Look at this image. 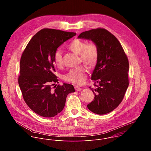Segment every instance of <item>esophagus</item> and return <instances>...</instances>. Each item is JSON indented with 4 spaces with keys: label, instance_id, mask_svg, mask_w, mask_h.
Returning <instances> with one entry per match:
<instances>
[{
    "label": "esophagus",
    "instance_id": "34e87169",
    "mask_svg": "<svg viewBox=\"0 0 151 151\" xmlns=\"http://www.w3.org/2000/svg\"><path fill=\"white\" fill-rule=\"evenodd\" d=\"M75 88L76 91H81V90H82V88H81V87H79V86H78V85H76V86H75Z\"/></svg>",
    "mask_w": 151,
    "mask_h": 151
}]
</instances>
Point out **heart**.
Returning a JSON list of instances; mask_svg holds the SVG:
<instances>
[{"label":"heart","mask_w":151,"mask_h":151,"mask_svg":"<svg viewBox=\"0 0 151 151\" xmlns=\"http://www.w3.org/2000/svg\"><path fill=\"white\" fill-rule=\"evenodd\" d=\"M68 48L75 54L80 55L82 61L88 66L95 65L98 60L99 50L94 43L87 44L85 41L76 39L71 42L68 45ZM54 61L57 67L60 68L63 66V56L60 50H57L54 52ZM87 70L83 66H81L71 69L64 76V79L68 82L80 85L85 82Z\"/></svg>","instance_id":"1"}]
</instances>
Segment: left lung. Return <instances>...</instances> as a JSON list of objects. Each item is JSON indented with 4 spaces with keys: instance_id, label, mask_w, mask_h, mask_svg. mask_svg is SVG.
Listing matches in <instances>:
<instances>
[{
    "instance_id": "1",
    "label": "left lung",
    "mask_w": 151,
    "mask_h": 151,
    "mask_svg": "<svg viewBox=\"0 0 151 151\" xmlns=\"http://www.w3.org/2000/svg\"><path fill=\"white\" fill-rule=\"evenodd\" d=\"M78 38L92 40L99 50L98 60L91 75L97 87H90L95 97L87 107L98 115L108 114L121 103L128 87V58L119 40L104 29L82 32Z\"/></svg>"
}]
</instances>
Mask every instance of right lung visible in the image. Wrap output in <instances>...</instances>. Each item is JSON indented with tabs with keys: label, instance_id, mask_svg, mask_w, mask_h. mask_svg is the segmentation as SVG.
<instances>
[{
	"label": "right lung",
	"instance_id": "right-lung-1",
	"mask_svg": "<svg viewBox=\"0 0 151 151\" xmlns=\"http://www.w3.org/2000/svg\"><path fill=\"white\" fill-rule=\"evenodd\" d=\"M76 33L44 29L29 41L20 60L18 84L23 99L37 115L51 118L61 112L68 95L75 92L72 85L58 82L54 74V54L57 48Z\"/></svg>",
	"mask_w": 151,
	"mask_h": 151
}]
</instances>
